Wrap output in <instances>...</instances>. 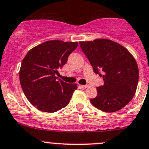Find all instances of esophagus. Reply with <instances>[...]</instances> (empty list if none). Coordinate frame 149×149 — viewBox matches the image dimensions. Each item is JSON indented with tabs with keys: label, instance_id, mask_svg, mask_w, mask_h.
<instances>
[{
	"label": "esophagus",
	"instance_id": "34e87169",
	"mask_svg": "<svg viewBox=\"0 0 149 149\" xmlns=\"http://www.w3.org/2000/svg\"><path fill=\"white\" fill-rule=\"evenodd\" d=\"M90 87V85H82V88H84V89H85V88H87V87Z\"/></svg>",
	"mask_w": 149,
	"mask_h": 149
}]
</instances>
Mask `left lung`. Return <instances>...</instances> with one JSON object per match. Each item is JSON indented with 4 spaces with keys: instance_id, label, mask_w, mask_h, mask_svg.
Segmentation results:
<instances>
[{
    "instance_id": "1",
    "label": "left lung",
    "mask_w": 149,
    "mask_h": 149,
    "mask_svg": "<svg viewBox=\"0 0 149 149\" xmlns=\"http://www.w3.org/2000/svg\"><path fill=\"white\" fill-rule=\"evenodd\" d=\"M79 45L93 71L104 80V85L96 88L97 96L90 100L92 105L108 113L121 110L129 103L137 89L139 72L134 56L110 39L80 41Z\"/></svg>"
}]
</instances>
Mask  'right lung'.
<instances>
[{
  "mask_svg": "<svg viewBox=\"0 0 149 149\" xmlns=\"http://www.w3.org/2000/svg\"><path fill=\"white\" fill-rule=\"evenodd\" d=\"M78 43L47 41L28 52L21 62L19 79L24 95L38 110L54 113L67 106L77 84L57 79L58 69L67 62Z\"/></svg>",
  "mask_w": 149,
  "mask_h": 149,
  "instance_id": "add662e5",
  "label": "right lung"
}]
</instances>
